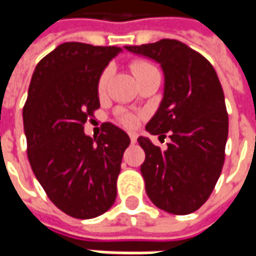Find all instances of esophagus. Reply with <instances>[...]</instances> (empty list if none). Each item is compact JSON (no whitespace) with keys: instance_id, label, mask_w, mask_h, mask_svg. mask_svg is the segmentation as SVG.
<instances>
[{"instance_id":"34e87169","label":"esophagus","mask_w":256,"mask_h":256,"mask_svg":"<svg viewBox=\"0 0 256 256\" xmlns=\"http://www.w3.org/2000/svg\"><path fill=\"white\" fill-rule=\"evenodd\" d=\"M130 140H131V142L135 144L136 142V135L135 134H130Z\"/></svg>"}]
</instances>
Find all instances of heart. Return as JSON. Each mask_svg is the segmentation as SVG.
<instances>
[{
  "instance_id": "1",
  "label": "heart",
  "mask_w": 256,
  "mask_h": 256,
  "mask_svg": "<svg viewBox=\"0 0 256 256\" xmlns=\"http://www.w3.org/2000/svg\"><path fill=\"white\" fill-rule=\"evenodd\" d=\"M131 71H132V74L136 76V80L140 78V76H142L145 74H150V72H154V71H156V68L152 64H150V62H146V61H142V60H136V61H132L131 62ZM111 75H112V70L108 66V68H105L101 75H100V78H98V82H96V91L100 95H104V94L106 92V88H108V82H110V78H111ZM120 122L124 126H135L136 125V116L132 115V114H120Z\"/></svg>"
}]
</instances>
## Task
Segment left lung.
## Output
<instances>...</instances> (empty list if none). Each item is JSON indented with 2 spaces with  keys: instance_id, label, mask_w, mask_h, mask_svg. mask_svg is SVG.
I'll return each mask as SVG.
<instances>
[{
  "instance_id": "8db88e82",
  "label": "left lung",
  "mask_w": 256,
  "mask_h": 256,
  "mask_svg": "<svg viewBox=\"0 0 256 256\" xmlns=\"http://www.w3.org/2000/svg\"><path fill=\"white\" fill-rule=\"evenodd\" d=\"M125 50L161 64L165 76L161 105L145 130L160 138L168 132L171 142L161 150L138 138L146 195L170 214L195 212L210 198L225 161L228 114L218 75L205 56L176 40Z\"/></svg>"
}]
</instances>
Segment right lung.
<instances>
[{"label": "right lung", "mask_w": 256, "mask_h": 256, "mask_svg": "<svg viewBox=\"0 0 256 256\" xmlns=\"http://www.w3.org/2000/svg\"><path fill=\"white\" fill-rule=\"evenodd\" d=\"M120 46L64 42L35 66L22 110L32 172L56 208L78 220L106 212L116 198L124 151L131 142L111 122L91 138L84 125L100 108L104 68Z\"/></svg>", "instance_id": "obj_1"}]
</instances>
